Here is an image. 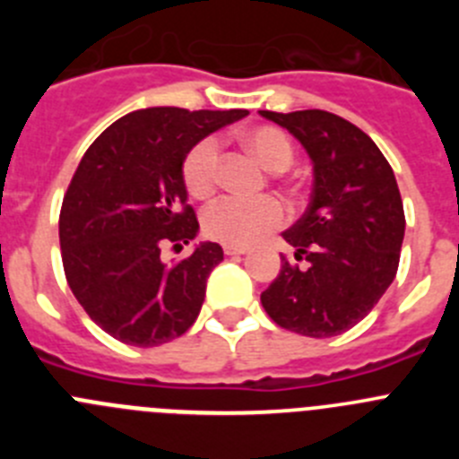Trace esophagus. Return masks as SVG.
<instances>
[{"instance_id":"1","label":"esophagus","mask_w":459,"mask_h":459,"mask_svg":"<svg viewBox=\"0 0 459 459\" xmlns=\"http://www.w3.org/2000/svg\"><path fill=\"white\" fill-rule=\"evenodd\" d=\"M246 253H248L246 248H237V246H225L227 257H237V255H246Z\"/></svg>"}]
</instances>
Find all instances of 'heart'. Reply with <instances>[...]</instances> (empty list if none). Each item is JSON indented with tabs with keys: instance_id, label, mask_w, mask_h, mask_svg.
I'll use <instances>...</instances> for the list:
<instances>
[{
	"instance_id": "1",
	"label": "heart",
	"mask_w": 459,
	"mask_h": 459,
	"mask_svg": "<svg viewBox=\"0 0 459 459\" xmlns=\"http://www.w3.org/2000/svg\"><path fill=\"white\" fill-rule=\"evenodd\" d=\"M241 142L269 172H282L291 165L294 147L280 128L257 126L243 133ZM218 160H221V147L213 137H206L190 149L181 172H184L186 188L193 197L209 200L211 195L216 193ZM282 222H285V206L275 197H264L257 202L227 197L211 204L202 216L206 237L225 246H237V248H250L255 243L264 241Z\"/></svg>"
}]
</instances>
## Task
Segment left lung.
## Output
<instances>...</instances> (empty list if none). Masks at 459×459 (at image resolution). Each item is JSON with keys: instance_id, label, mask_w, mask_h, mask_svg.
Listing matches in <instances>:
<instances>
[{"instance_id": "left-lung-1", "label": "left lung", "mask_w": 459, "mask_h": 459, "mask_svg": "<svg viewBox=\"0 0 459 459\" xmlns=\"http://www.w3.org/2000/svg\"><path fill=\"white\" fill-rule=\"evenodd\" d=\"M259 115L301 142L312 160V195L303 218L282 232L296 261L282 257L262 306L278 326L331 338L350 331L391 287L404 238L395 174L359 126L324 109Z\"/></svg>"}]
</instances>
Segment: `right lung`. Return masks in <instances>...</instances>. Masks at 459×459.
I'll return each mask as SVG.
<instances>
[{"label": "right lung", "instance_id": "1", "mask_svg": "<svg viewBox=\"0 0 459 459\" xmlns=\"http://www.w3.org/2000/svg\"><path fill=\"white\" fill-rule=\"evenodd\" d=\"M246 115L135 109L105 128L80 160L59 213L64 273L84 312L112 338L158 347L200 315L222 248L204 241L177 264H165L160 248H181L200 232L181 172L188 152Z\"/></svg>", "mask_w": 459, "mask_h": 459}]
</instances>
